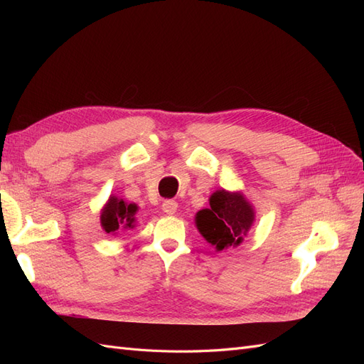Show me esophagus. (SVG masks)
<instances>
[{"mask_svg":"<svg viewBox=\"0 0 364 364\" xmlns=\"http://www.w3.org/2000/svg\"><path fill=\"white\" fill-rule=\"evenodd\" d=\"M162 211H164L165 214L173 215L176 211H178V202H174V200H171V199L165 200V202L162 203Z\"/></svg>","mask_w":364,"mask_h":364,"instance_id":"34e87169","label":"esophagus"}]
</instances>
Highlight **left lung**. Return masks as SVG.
<instances>
[{
	"mask_svg": "<svg viewBox=\"0 0 364 364\" xmlns=\"http://www.w3.org/2000/svg\"><path fill=\"white\" fill-rule=\"evenodd\" d=\"M211 208L196 215V225L208 243L223 250L238 246L253 223V209L238 193L215 191L209 199Z\"/></svg>",
	"mask_w": 364,
	"mask_h": 364,
	"instance_id": "1",
	"label": "left lung"
}]
</instances>
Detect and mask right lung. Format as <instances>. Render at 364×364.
<instances>
[{"label":"right lung","instance_id":"right-lung-1","mask_svg":"<svg viewBox=\"0 0 364 364\" xmlns=\"http://www.w3.org/2000/svg\"><path fill=\"white\" fill-rule=\"evenodd\" d=\"M135 203H126L123 199L111 197L102 213V226L107 234L115 232L119 228H134Z\"/></svg>","mask_w":364,"mask_h":364}]
</instances>
